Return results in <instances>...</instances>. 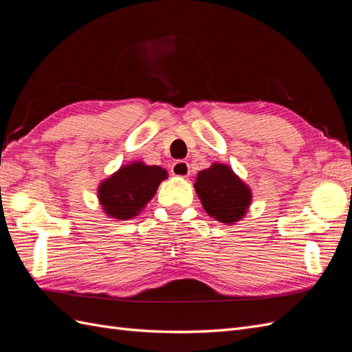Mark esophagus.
<instances>
[{"label":"esophagus","mask_w":352,"mask_h":352,"mask_svg":"<svg viewBox=\"0 0 352 352\" xmlns=\"http://www.w3.org/2000/svg\"><path fill=\"white\" fill-rule=\"evenodd\" d=\"M189 164L188 162H184V160H179V162L173 163L172 166V175L177 177H188L189 176Z\"/></svg>","instance_id":"obj_1"}]
</instances>
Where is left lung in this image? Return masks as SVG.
<instances>
[{"mask_svg": "<svg viewBox=\"0 0 352 352\" xmlns=\"http://www.w3.org/2000/svg\"><path fill=\"white\" fill-rule=\"evenodd\" d=\"M194 188L207 214L225 225H235L251 206V189L228 164L214 163L201 170Z\"/></svg>", "mask_w": 352, "mask_h": 352, "instance_id": "8db88e82", "label": "left lung"}]
</instances>
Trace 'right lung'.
<instances>
[{
    "label": "right lung",
    "instance_id": "right-lung-1",
    "mask_svg": "<svg viewBox=\"0 0 352 352\" xmlns=\"http://www.w3.org/2000/svg\"><path fill=\"white\" fill-rule=\"evenodd\" d=\"M167 179L163 167L133 162L122 166L98 186V199L111 219L129 220L153 199L160 184Z\"/></svg>",
    "mask_w": 352,
    "mask_h": 352
}]
</instances>
